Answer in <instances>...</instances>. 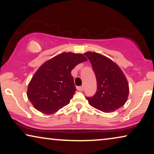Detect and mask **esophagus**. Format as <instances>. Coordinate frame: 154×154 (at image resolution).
Listing matches in <instances>:
<instances>
[{
    "label": "esophagus",
    "instance_id": "obj_1",
    "mask_svg": "<svg viewBox=\"0 0 154 154\" xmlns=\"http://www.w3.org/2000/svg\"><path fill=\"white\" fill-rule=\"evenodd\" d=\"M77 89L78 91H83V89H84V87H83V86H77Z\"/></svg>",
    "mask_w": 154,
    "mask_h": 154
}]
</instances>
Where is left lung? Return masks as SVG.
<instances>
[{
  "mask_svg": "<svg viewBox=\"0 0 154 154\" xmlns=\"http://www.w3.org/2000/svg\"><path fill=\"white\" fill-rule=\"evenodd\" d=\"M84 55L91 63L97 81L96 94L86 98L89 105L106 113L124 105L128 97L129 86L119 66L100 54L87 51Z\"/></svg>",
  "mask_w": 154,
  "mask_h": 154,
  "instance_id": "1",
  "label": "left lung"
}]
</instances>
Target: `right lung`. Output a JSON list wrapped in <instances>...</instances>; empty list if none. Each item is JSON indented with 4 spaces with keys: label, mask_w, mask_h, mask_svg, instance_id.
<instances>
[{
    "label": "right lung",
    "mask_w": 154,
    "mask_h": 154,
    "mask_svg": "<svg viewBox=\"0 0 154 154\" xmlns=\"http://www.w3.org/2000/svg\"><path fill=\"white\" fill-rule=\"evenodd\" d=\"M86 60L82 54L63 52L45 62L28 86L27 97L33 107L51 114L70 103L76 91L71 71Z\"/></svg>",
    "instance_id": "add662e5"
}]
</instances>
